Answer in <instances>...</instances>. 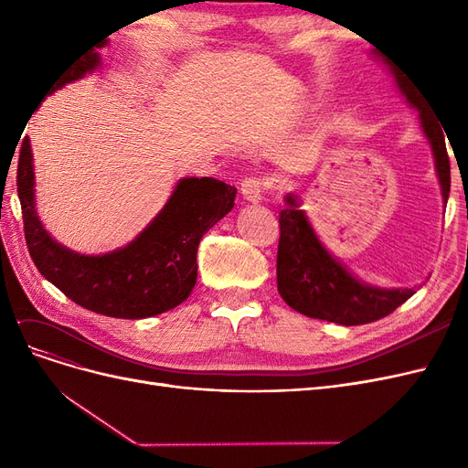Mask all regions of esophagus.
<instances>
[{
  "label": "esophagus",
  "mask_w": 468,
  "mask_h": 468,
  "mask_svg": "<svg viewBox=\"0 0 468 468\" xmlns=\"http://www.w3.org/2000/svg\"><path fill=\"white\" fill-rule=\"evenodd\" d=\"M242 195H244V199L246 201H250V203H260L261 201V197H263V189H265V183H263V179H260V177H246L244 181H242Z\"/></svg>",
  "instance_id": "34e87169"
}]
</instances>
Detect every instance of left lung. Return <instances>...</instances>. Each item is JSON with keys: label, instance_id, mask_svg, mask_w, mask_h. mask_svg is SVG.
I'll use <instances>...</instances> for the list:
<instances>
[{"label": "left lung", "instance_id": "8db88e82", "mask_svg": "<svg viewBox=\"0 0 468 468\" xmlns=\"http://www.w3.org/2000/svg\"><path fill=\"white\" fill-rule=\"evenodd\" d=\"M390 69L400 93L418 111L423 136L428 138L433 152L443 203L447 205L451 165L442 134L443 124L439 122L437 112L430 107L423 93L404 74L396 72L394 68ZM279 224L277 291L296 313L342 325H359L388 316L416 292V289H380L353 275L325 250L292 193L285 197V207L279 212Z\"/></svg>", "mask_w": 468, "mask_h": 468}]
</instances>
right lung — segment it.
<instances>
[{
    "label": "right lung",
    "instance_id": "obj_1",
    "mask_svg": "<svg viewBox=\"0 0 468 468\" xmlns=\"http://www.w3.org/2000/svg\"><path fill=\"white\" fill-rule=\"evenodd\" d=\"M99 64V52L83 54L64 69L48 93L93 72ZM17 193L27 248L40 275L91 313L126 320L167 313L187 299L197 282L201 238L229 215L236 199V187L224 181L183 177L133 242L101 256H86L56 242L38 218L29 136L23 138L19 152Z\"/></svg>",
    "mask_w": 468,
    "mask_h": 468
}]
</instances>
